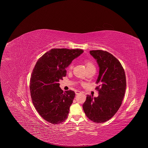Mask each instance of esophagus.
Masks as SVG:
<instances>
[{
	"label": "esophagus",
	"mask_w": 148,
	"mask_h": 148,
	"mask_svg": "<svg viewBox=\"0 0 148 148\" xmlns=\"http://www.w3.org/2000/svg\"><path fill=\"white\" fill-rule=\"evenodd\" d=\"M75 94H77V95H78V94H79V93H81V91H78V90H77V91H75Z\"/></svg>",
	"instance_id": "obj_1"
}]
</instances>
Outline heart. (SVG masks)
<instances>
[{
	"mask_svg": "<svg viewBox=\"0 0 148 148\" xmlns=\"http://www.w3.org/2000/svg\"><path fill=\"white\" fill-rule=\"evenodd\" d=\"M86 68L87 69H90V68H92V67H94V66L93 64V63L90 61H86ZM73 69V64H70L68 68V69L69 70H71Z\"/></svg>",
	"mask_w": 148,
	"mask_h": 148,
	"instance_id": "1",
	"label": "heart"
}]
</instances>
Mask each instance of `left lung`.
I'll use <instances>...</instances> for the list:
<instances>
[{
    "mask_svg": "<svg viewBox=\"0 0 148 148\" xmlns=\"http://www.w3.org/2000/svg\"><path fill=\"white\" fill-rule=\"evenodd\" d=\"M90 53L99 69L96 81L99 95L94 98L87 95L82 108L90 120L102 123L111 119L120 108L126 90V77L121 62L111 53L99 50Z\"/></svg>",
    "mask_w": 148,
    "mask_h": 148,
    "instance_id": "left-lung-1",
    "label": "left lung"
}]
</instances>
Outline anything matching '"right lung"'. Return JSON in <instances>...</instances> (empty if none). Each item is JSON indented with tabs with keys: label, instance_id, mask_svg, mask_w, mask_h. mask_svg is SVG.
Here are the masks:
<instances>
[{
	"label": "right lung",
	"instance_id": "add662e5",
	"mask_svg": "<svg viewBox=\"0 0 148 148\" xmlns=\"http://www.w3.org/2000/svg\"><path fill=\"white\" fill-rule=\"evenodd\" d=\"M81 49H53L37 61L32 73L30 94L34 106L46 121L53 124L64 122L67 118L75 92L63 91L60 79L66 77V69L80 56Z\"/></svg>",
	"mask_w": 148,
	"mask_h": 148
}]
</instances>
